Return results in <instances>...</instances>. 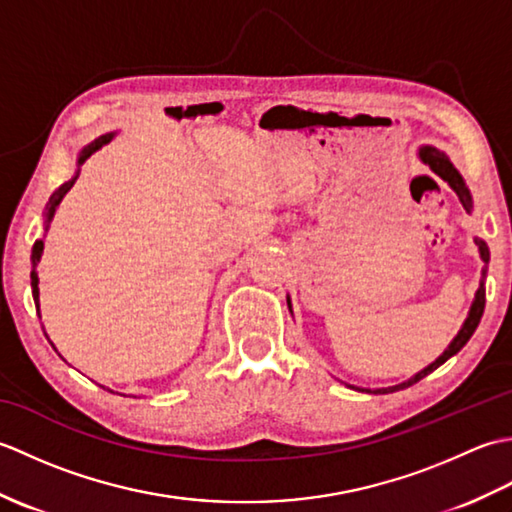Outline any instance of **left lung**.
<instances>
[{
    "mask_svg": "<svg viewBox=\"0 0 512 512\" xmlns=\"http://www.w3.org/2000/svg\"><path fill=\"white\" fill-rule=\"evenodd\" d=\"M418 158H420L422 165H427L433 173H436L438 178H442L444 182L449 184V187L455 191V195H458V198H460V202H462V206H464V211L471 213V211H473V195H471L469 187H466L464 178L460 176V171L453 167V162L449 160V156L444 154V151H440L438 147L422 145V147H418ZM473 242H475L477 250H480V259H482V262H484L486 266L482 268L480 288H477V292H475V299H473V303H471L469 314H466V319H464V323H462L460 332L453 336V341L449 343L447 350H444L431 365H427L424 369H420L418 374H413L411 378H407L405 383H398V385H391V387H378V389H361V387H354V389L367 391V394H391V391H400V389H405V387H411L413 383H418V380H422L424 376H429V374L433 372V369H438L442 363H447L453 354H458V352L462 350V347H464L466 343H469V339L473 336V332L477 330V325H480V319H482V314H484V303H486L484 279H486L488 259H491V253H488V246H486L484 239L475 237ZM288 308H290V301H288ZM350 387H352V385H350Z\"/></svg>",
    "mask_w": 512,
    "mask_h": 512,
    "instance_id": "left-lung-1",
    "label": "left lung"
}]
</instances>
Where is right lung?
I'll list each match as a JSON object with an SVG mask.
<instances>
[{
  "label": "right lung",
  "mask_w": 512,
  "mask_h": 512,
  "mask_svg": "<svg viewBox=\"0 0 512 512\" xmlns=\"http://www.w3.org/2000/svg\"><path fill=\"white\" fill-rule=\"evenodd\" d=\"M114 136H116L114 132H112V134H103V136H99V138H94L92 143H88V145H85V147L79 151V156H76V173H74V176H72L68 182H63L61 187L50 195V200H48V204H46V213H43V217H46V220H43V228H46V231L50 228L52 217H54V213H57L61 200L65 198V193H68V191L74 187L76 178H79L83 162L88 160L92 154H96V151H99L101 147H105L107 143H112ZM41 255H43V239H37L35 246H32V255H30V262H32V273H30V279H32V299H35L37 312H39V275H37V266H39V262H41ZM43 334H46V332H43ZM46 339H48V334H46ZM48 341H50V339H48ZM50 345L54 347L52 341H50ZM54 352H57V347H54ZM101 387H103V385H101ZM103 389H107V387H103ZM107 391H112V389H107Z\"/></svg>",
  "instance_id": "right-lung-1"
}]
</instances>
